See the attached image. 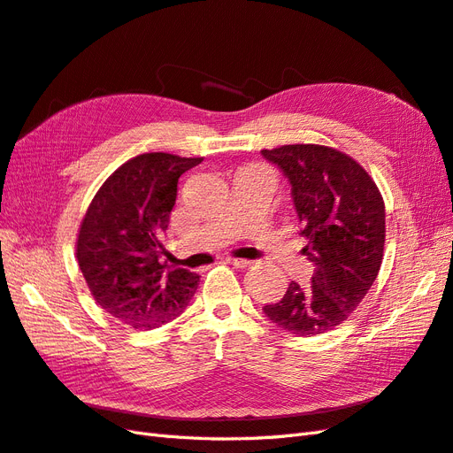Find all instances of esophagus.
<instances>
[{
    "label": "esophagus",
    "instance_id": "esophagus-1",
    "mask_svg": "<svg viewBox=\"0 0 453 453\" xmlns=\"http://www.w3.org/2000/svg\"><path fill=\"white\" fill-rule=\"evenodd\" d=\"M227 262L231 265H235V268H241V270H247V268H250V265H252V262L245 260V258H227Z\"/></svg>",
    "mask_w": 453,
    "mask_h": 453
}]
</instances>
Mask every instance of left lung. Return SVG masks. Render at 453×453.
<instances>
[{
    "label": "left lung",
    "instance_id": "left-lung-1",
    "mask_svg": "<svg viewBox=\"0 0 453 453\" xmlns=\"http://www.w3.org/2000/svg\"><path fill=\"white\" fill-rule=\"evenodd\" d=\"M293 185V203L314 264L310 287L291 281L264 306L295 337L331 331L352 314L377 280L385 252V201L362 165L339 149L296 143L262 149Z\"/></svg>",
    "mask_w": 453,
    "mask_h": 453
}]
</instances>
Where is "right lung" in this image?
Masks as SVG:
<instances>
[{"label": "right lung", "mask_w": 453, "mask_h": 453, "mask_svg": "<svg viewBox=\"0 0 453 453\" xmlns=\"http://www.w3.org/2000/svg\"><path fill=\"white\" fill-rule=\"evenodd\" d=\"M203 158L143 153L101 185L78 229L76 260L96 303L134 329H155L188 308L199 275L158 258L178 180Z\"/></svg>", "instance_id": "right-lung-1"}]
</instances>
